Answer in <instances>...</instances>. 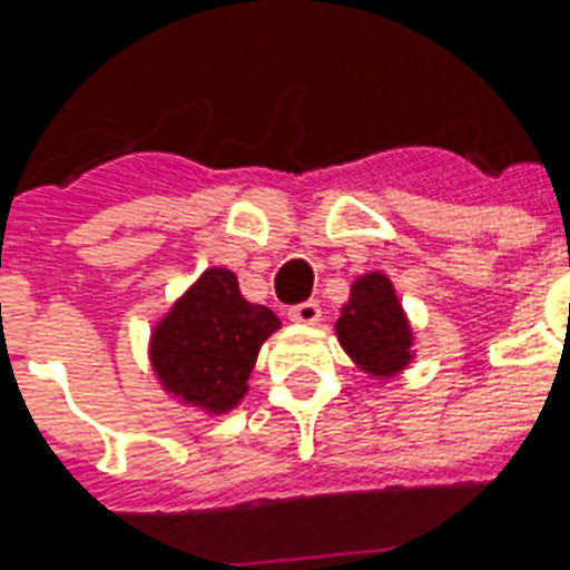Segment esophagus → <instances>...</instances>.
Instances as JSON below:
<instances>
[{
  "mask_svg": "<svg viewBox=\"0 0 570 570\" xmlns=\"http://www.w3.org/2000/svg\"><path fill=\"white\" fill-rule=\"evenodd\" d=\"M288 316L294 322H299V325H314V322H320V316H322L320 302H314V299L299 302V305L288 308Z\"/></svg>",
  "mask_w": 570,
  "mask_h": 570,
  "instance_id": "1",
  "label": "esophagus"
}]
</instances>
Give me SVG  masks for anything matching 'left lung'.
<instances>
[{
    "label": "left lung",
    "instance_id": "8db88e82",
    "mask_svg": "<svg viewBox=\"0 0 570 570\" xmlns=\"http://www.w3.org/2000/svg\"><path fill=\"white\" fill-rule=\"evenodd\" d=\"M336 336L345 354L376 380L396 376L414 360V331L394 285L380 271L360 276L351 285V299L336 320Z\"/></svg>",
    "mask_w": 570,
    "mask_h": 570
}]
</instances>
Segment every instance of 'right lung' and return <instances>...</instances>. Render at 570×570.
<instances>
[{
    "label": "right lung",
    "instance_id": "obj_1",
    "mask_svg": "<svg viewBox=\"0 0 570 570\" xmlns=\"http://www.w3.org/2000/svg\"><path fill=\"white\" fill-rule=\"evenodd\" d=\"M279 316L239 294L234 271L210 268L174 302L150 334V365L168 394L228 414L248 394L262 342Z\"/></svg>",
    "mask_w": 570,
    "mask_h": 570
}]
</instances>
